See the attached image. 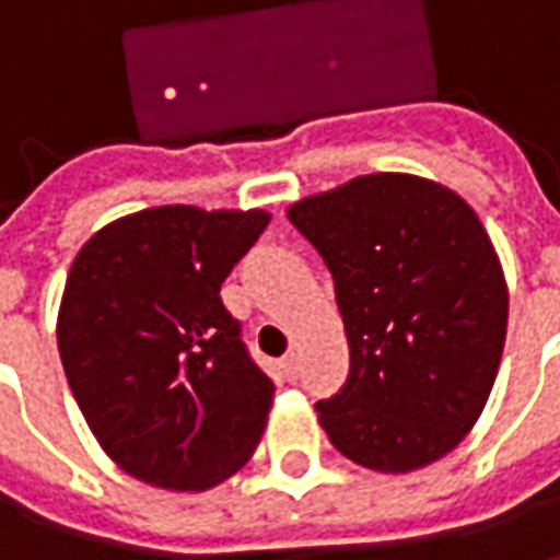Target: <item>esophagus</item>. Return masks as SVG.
I'll list each match as a JSON object with an SVG mask.
<instances>
[{
    "instance_id": "34e87169",
    "label": "esophagus",
    "mask_w": 560,
    "mask_h": 560,
    "mask_svg": "<svg viewBox=\"0 0 560 560\" xmlns=\"http://www.w3.org/2000/svg\"><path fill=\"white\" fill-rule=\"evenodd\" d=\"M281 369H284V375L293 381V377L300 375V357H296V353H288V357L281 360Z\"/></svg>"
}]
</instances>
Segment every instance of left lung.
Masks as SVG:
<instances>
[{"label": "left lung", "instance_id": "1", "mask_svg": "<svg viewBox=\"0 0 560 560\" xmlns=\"http://www.w3.org/2000/svg\"><path fill=\"white\" fill-rule=\"evenodd\" d=\"M332 272L351 372L317 420L357 465L405 474L446 456L492 393L506 281L477 212L411 173L357 176L288 209Z\"/></svg>", "mask_w": 560, "mask_h": 560}]
</instances>
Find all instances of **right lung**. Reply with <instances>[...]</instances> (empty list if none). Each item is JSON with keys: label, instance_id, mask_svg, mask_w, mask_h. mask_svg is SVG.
I'll use <instances>...</instances> for the list:
<instances>
[{"label": "right lung", "instance_id": "obj_1", "mask_svg": "<svg viewBox=\"0 0 560 560\" xmlns=\"http://www.w3.org/2000/svg\"><path fill=\"white\" fill-rule=\"evenodd\" d=\"M267 224L264 209H140L71 264L56 320L68 387L104 453L149 486L212 489L264 434L276 387L219 293Z\"/></svg>", "mask_w": 560, "mask_h": 560}]
</instances>
